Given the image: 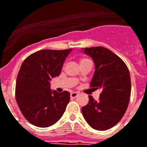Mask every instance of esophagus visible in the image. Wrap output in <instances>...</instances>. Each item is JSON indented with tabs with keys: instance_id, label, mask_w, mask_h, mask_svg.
Returning <instances> with one entry per match:
<instances>
[{
	"instance_id": "34e87169",
	"label": "esophagus",
	"mask_w": 147,
	"mask_h": 147,
	"mask_svg": "<svg viewBox=\"0 0 147 147\" xmlns=\"http://www.w3.org/2000/svg\"><path fill=\"white\" fill-rule=\"evenodd\" d=\"M78 94L77 93V92H71V94H70V97H71V98H75L78 96Z\"/></svg>"
}]
</instances>
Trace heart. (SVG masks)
Returning a JSON list of instances; mask_svg holds the SVG:
<instances>
[{"label": "heart", "mask_w": 147, "mask_h": 147, "mask_svg": "<svg viewBox=\"0 0 147 147\" xmlns=\"http://www.w3.org/2000/svg\"><path fill=\"white\" fill-rule=\"evenodd\" d=\"M82 60H86V59H82L81 61H82Z\"/></svg>", "instance_id": "1"}]
</instances>
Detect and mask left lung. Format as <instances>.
Instances as JSON below:
<instances>
[{
	"label": "left lung",
	"mask_w": 147,
	"mask_h": 147,
	"mask_svg": "<svg viewBox=\"0 0 147 147\" xmlns=\"http://www.w3.org/2000/svg\"><path fill=\"white\" fill-rule=\"evenodd\" d=\"M82 51L95 64L91 86L102 89L98 101L88 96L89 101L82 113L92 128L106 130L116 126L126 113L131 93L129 71L119 56L104 47L86 48Z\"/></svg>",
	"instance_id": "1"
}]
</instances>
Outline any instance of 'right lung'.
I'll list each match as a JSON object with an SVG mask.
<instances>
[{
	"instance_id": "add662e5",
	"label": "right lung",
	"mask_w": 147,
	"mask_h": 147,
	"mask_svg": "<svg viewBox=\"0 0 147 147\" xmlns=\"http://www.w3.org/2000/svg\"><path fill=\"white\" fill-rule=\"evenodd\" d=\"M72 49L41 50L28 56L17 77L15 96L23 116L38 127H49L59 121L70 100V93L51 89V78L59 76Z\"/></svg>"
}]
</instances>
